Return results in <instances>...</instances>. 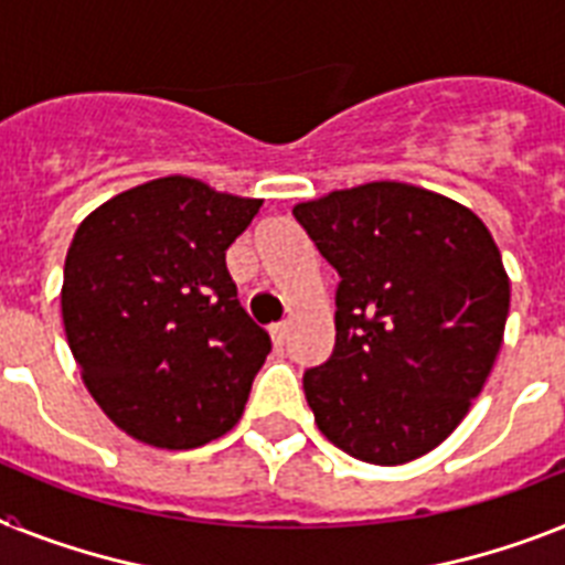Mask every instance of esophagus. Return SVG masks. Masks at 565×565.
<instances>
[{"label":"esophagus","instance_id":"1","mask_svg":"<svg viewBox=\"0 0 565 565\" xmlns=\"http://www.w3.org/2000/svg\"><path fill=\"white\" fill-rule=\"evenodd\" d=\"M269 333H273L275 344H284V341H287V335H290V324H287V321H278V324L269 327Z\"/></svg>","mask_w":565,"mask_h":565}]
</instances>
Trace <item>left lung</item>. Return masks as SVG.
<instances>
[{
	"instance_id": "1",
	"label": "left lung",
	"mask_w": 565,
	"mask_h": 565,
	"mask_svg": "<svg viewBox=\"0 0 565 565\" xmlns=\"http://www.w3.org/2000/svg\"><path fill=\"white\" fill-rule=\"evenodd\" d=\"M339 273L335 348L305 371L321 434L350 457L428 454L480 396L509 319V275L471 210L379 180L292 210Z\"/></svg>"
}]
</instances>
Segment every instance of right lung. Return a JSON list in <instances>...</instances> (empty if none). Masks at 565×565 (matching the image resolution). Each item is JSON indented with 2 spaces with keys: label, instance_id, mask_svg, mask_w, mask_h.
<instances>
[{
  "label": "right lung",
  "instance_id": "right-lung-1",
  "mask_svg": "<svg viewBox=\"0 0 565 565\" xmlns=\"http://www.w3.org/2000/svg\"><path fill=\"white\" fill-rule=\"evenodd\" d=\"M260 201L160 178L117 194L71 241L63 321L85 385L140 443L198 448L235 425L273 350L226 249Z\"/></svg>",
  "mask_w": 565,
  "mask_h": 565
}]
</instances>
